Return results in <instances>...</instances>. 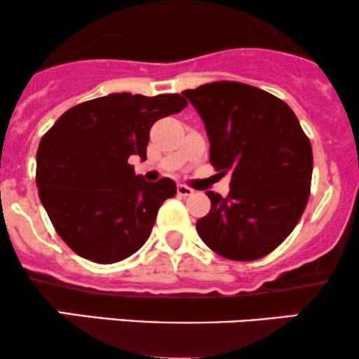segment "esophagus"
Segmentation results:
<instances>
[{
    "mask_svg": "<svg viewBox=\"0 0 359 359\" xmlns=\"http://www.w3.org/2000/svg\"><path fill=\"white\" fill-rule=\"evenodd\" d=\"M176 191H178V195H180V196H191L193 193H195V191H193L191 188H188L187 184H180V187H178V189H176Z\"/></svg>",
    "mask_w": 359,
    "mask_h": 359,
    "instance_id": "1",
    "label": "esophagus"
}]
</instances>
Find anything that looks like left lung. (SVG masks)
<instances>
[{
    "mask_svg": "<svg viewBox=\"0 0 359 359\" xmlns=\"http://www.w3.org/2000/svg\"><path fill=\"white\" fill-rule=\"evenodd\" d=\"M183 95L203 121L210 163L230 172V193L206 191L212 210L201 240L230 260L262 259L296 229L309 200L313 149L287 104L240 82H213Z\"/></svg>",
    "mask_w": 359,
    "mask_h": 359,
    "instance_id": "left-lung-1",
    "label": "left lung"
}]
</instances>
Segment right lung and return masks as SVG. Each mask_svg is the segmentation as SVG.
Wrapping results in <instances>:
<instances>
[{
  "instance_id": "1",
  "label": "right lung",
  "mask_w": 359,
  "mask_h": 359,
  "mask_svg": "<svg viewBox=\"0 0 359 359\" xmlns=\"http://www.w3.org/2000/svg\"><path fill=\"white\" fill-rule=\"evenodd\" d=\"M187 104L180 94H109L69 109L41 137L38 195L75 254L114 264L144 245L159 206L176 195V183L142 180L129 158L144 161L154 122Z\"/></svg>"
}]
</instances>
